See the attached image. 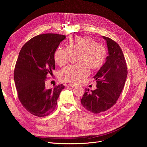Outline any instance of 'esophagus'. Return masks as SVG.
I'll list each match as a JSON object with an SVG mask.
<instances>
[{
    "mask_svg": "<svg viewBox=\"0 0 147 147\" xmlns=\"http://www.w3.org/2000/svg\"><path fill=\"white\" fill-rule=\"evenodd\" d=\"M68 86H70V87H76V86H77L76 84H71V83L69 84Z\"/></svg>",
    "mask_w": 147,
    "mask_h": 147,
    "instance_id": "obj_1",
    "label": "esophagus"
}]
</instances>
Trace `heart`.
<instances>
[{"instance_id": "heart-1", "label": "heart", "mask_w": 147, "mask_h": 147, "mask_svg": "<svg viewBox=\"0 0 147 147\" xmlns=\"http://www.w3.org/2000/svg\"><path fill=\"white\" fill-rule=\"evenodd\" d=\"M71 53H78L77 64L70 65L63 69L59 78L63 82L78 84L82 82L91 71L99 70L104 65L107 57V50L103 45L98 44L91 37L76 36L70 39L67 48L59 47L54 53V60L59 66L66 65Z\"/></svg>"}]
</instances>
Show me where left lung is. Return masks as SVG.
<instances>
[{
    "mask_svg": "<svg viewBox=\"0 0 147 147\" xmlns=\"http://www.w3.org/2000/svg\"><path fill=\"white\" fill-rule=\"evenodd\" d=\"M102 37L107 41L109 55L94 77L97 88L91 92L86 88L81 99L83 107L96 114L107 111L116 103L127 76L126 62L121 48L112 39Z\"/></svg>",
    "mask_w": 147,
    "mask_h": 147,
    "instance_id": "8db88e82",
    "label": "left lung"
}]
</instances>
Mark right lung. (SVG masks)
<instances>
[{"label": "right lung", "mask_w": 147, "mask_h": 147, "mask_svg": "<svg viewBox=\"0 0 147 147\" xmlns=\"http://www.w3.org/2000/svg\"><path fill=\"white\" fill-rule=\"evenodd\" d=\"M66 36L45 34L34 36L21 49L14 71L18 99L31 114L48 116L55 109L63 84L52 89L45 86L47 79L55 69L54 53Z\"/></svg>", "instance_id": "obj_1"}]
</instances>
